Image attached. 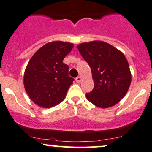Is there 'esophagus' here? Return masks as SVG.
Wrapping results in <instances>:
<instances>
[{"mask_svg": "<svg viewBox=\"0 0 152 152\" xmlns=\"http://www.w3.org/2000/svg\"><path fill=\"white\" fill-rule=\"evenodd\" d=\"M75 80H76L77 83H80V82L82 81V77H80V76L77 77L76 79H75Z\"/></svg>", "mask_w": 152, "mask_h": 152, "instance_id": "esophagus-1", "label": "esophagus"}]
</instances>
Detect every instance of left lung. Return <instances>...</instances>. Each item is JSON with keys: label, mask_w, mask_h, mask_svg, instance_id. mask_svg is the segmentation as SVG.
Instances as JSON below:
<instances>
[{"label": "left lung", "mask_w": 152, "mask_h": 152, "mask_svg": "<svg viewBox=\"0 0 152 152\" xmlns=\"http://www.w3.org/2000/svg\"><path fill=\"white\" fill-rule=\"evenodd\" d=\"M78 50L90 65L94 89L86 97L100 108H108L119 102L129 90L132 74L122 52L101 40L83 42Z\"/></svg>", "instance_id": "1"}]
</instances>
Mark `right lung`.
Instances as JSON below:
<instances>
[{"label":"right lung","instance_id":"add662e5","mask_svg":"<svg viewBox=\"0 0 152 152\" xmlns=\"http://www.w3.org/2000/svg\"><path fill=\"white\" fill-rule=\"evenodd\" d=\"M74 44L57 40L50 42L34 54L24 72L23 84L35 104L50 108L64 100L73 79L63 60Z\"/></svg>","mask_w":152,"mask_h":152}]
</instances>
